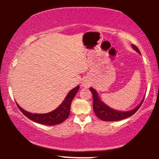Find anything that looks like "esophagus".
<instances>
[{"instance_id":"1","label":"esophagus","mask_w":159,"mask_h":159,"mask_svg":"<svg viewBox=\"0 0 159 159\" xmlns=\"http://www.w3.org/2000/svg\"><path fill=\"white\" fill-rule=\"evenodd\" d=\"M81 85L84 88H89L90 86V82H89V80L84 79V81H82V83H81Z\"/></svg>"}]
</instances>
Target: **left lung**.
I'll list each match as a JSON object with an SVG mask.
<instances>
[{
	"mask_svg": "<svg viewBox=\"0 0 159 159\" xmlns=\"http://www.w3.org/2000/svg\"><path fill=\"white\" fill-rule=\"evenodd\" d=\"M131 46H132L133 49H134L137 52L141 54L140 51H139V48L135 45L132 44ZM90 90H91V92L92 93L93 95V110H94V113H95L96 116L98 118L105 121H120V120L129 118V117L134 115L139 109V108L141 107L142 104L143 103L144 101L143 99L142 101V102L135 108H134V109L129 111H116L113 109V108H110L108 105H105V103H103L102 101H101L100 98H99L97 91L94 89L90 88Z\"/></svg>",
	"mask_w": 159,
	"mask_h": 159,
	"instance_id": "1",
	"label": "left lung"
}]
</instances>
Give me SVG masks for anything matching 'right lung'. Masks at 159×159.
<instances>
[{"instance_id":"right-lung-1","label":"right lung","mask_w":159,"mask_h":159,"mask_svg":"<svg viewBox=\"0 0 159 159\" xmlns=\"http://www.w3.org/2000/svg\"><path fill=\"white\" fill-rule=\"evenodd\" d=\"M79 85L74 88L71 91H69L68 95L65 98L64 102L60 105V106L57 107L55 110L46 114H33L30 112L26 111L24 110L21 107L19 106L17 104V107L20 109V111L24 114L26 117H28L31 121L35 122L40 123L46 125H55L61 124L65 120L68 118L70 115V103L73 100L74 97L77 94L78 91L79 90Z\"/></svg>"}]
</instances>
